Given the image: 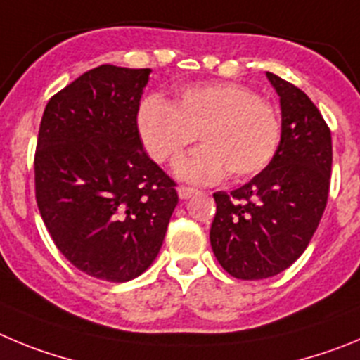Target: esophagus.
<instances>
[{"label": "esophagus", "mask_w": 360, "mask_h": 360, "mask_svg": "<svg viewBox=\"0 0 360 360\" xmlns=\"http://www.w3.org/2000/svg\"><path fill=\"white\" fill-rule=\"evenodd\" d=\"M177 193H179V197L181 199H190V197L193 195V193H197V190L195 188H192V186H179L177 188Z\"/></svg>", "instance_id": "34e87169"}]
</instances>
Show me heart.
Returning a JSON list of instances; mask_svg holds the SVG:
<instances>
[{
    "label": "heart",
    "instance_id": "b5f03b06",
    "mask_svg": "<svg viewBox=\"0 0 360 360\" xmlns=\"http://www.w3.org/2000/svg\"><path fill=\"white\" fill-rule=\"evenodd\" d=\"M136 127L158 163L177 160L199 136L204 147L176 165V172L190 181H215L224 174L248 179L269 167L281 141L276 108L235 82L186 86L172 103L148 96Z\"/></svg>",
    "mask_w": 360,
    "mask_h": 360
}]
</instances>
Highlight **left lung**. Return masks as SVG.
<instances>
[{
  "instance_id": "1",
  "label": "left lung",
  "mask_w": 360,
  "mask_h": 360,
  "mask_svg": "<svg viewBox=\"0 0 360 360\" xmlns=\"http://www.w3.org/2000/svg\"><path fill=\"white\" fill-rule=\"evenodd\" d=\"M281 103V141L260 174L233 192H217L210 242L226 273L264 280L305 251L326 208L332 134L300 87L269 73Z\"/></svg>"
}]
</instances>
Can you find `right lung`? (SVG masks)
Masks as SVG:
<instances>
[{
  "label": "right lung",
  "instance_id": "add662e5",
  "mask_svg": "<svg viewBox=\"0 0 360 360\" xmlns=\"http://www.w3.org/2000/svg\"><path fill=\"white\" fill-rule=\"evenodd\" d=\"M148 73L93 68L51 96L39 127L35 200L44 226L79 271L112 283L150 267L179 200L136 127Z\"/></svg>",
  "mask_w": 360,
  "mask_h": 360
}]
</instances>
